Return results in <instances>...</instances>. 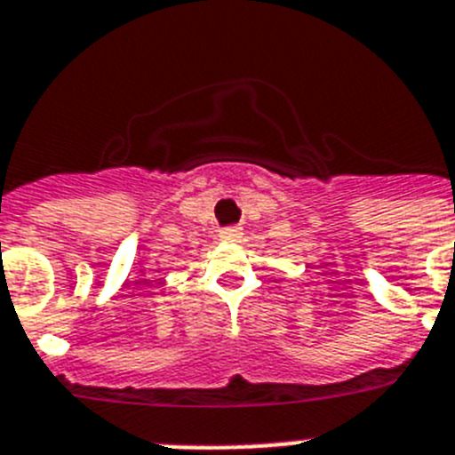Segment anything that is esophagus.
<instances>
[{
	"label": "esophagus",
	"instance_id": "esophagus-1",
	"mask_svg": "<svg viewBox=\"0 0 455 455\" xmlns=\"http://www.w3.org/2000/svg\"><path fill=\"white\" fill-rule=\"evenodd\" d=\"M220 237H222L224 243H240L243 240V228L240 227H228L220 231Z\"/></svg>",
	"mask_w": 455,
	"mask_h": 455
}]
</instances>
